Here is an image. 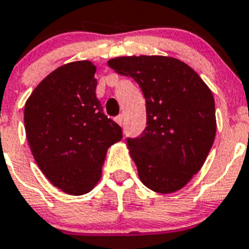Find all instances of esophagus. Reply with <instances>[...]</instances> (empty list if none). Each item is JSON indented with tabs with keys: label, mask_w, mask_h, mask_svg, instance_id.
I'll list each match as a JSON object with an SVG mask.
<instances>
[{
	"label": "esophagus",
	"mask_w": 249,
	"mask_h": 249,
	"mask_svg": "<svg viewBox=\"0 0 249 249\" xmlns=\"http://www.w3.org/2000/svg\"><path fill=\"white\" fill-rule=\"evenodd\" d=\"M116 122L120 124V126H123V116L122 114H120V116L116 117Z\"/></svg>",
	"instance_id": "esophagus-1"
}]
</instances>
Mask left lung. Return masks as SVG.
Returning a JSON list of instances; mask_svg holds the SVG:
<instances>
[{"instance_id": "left-lung-1", "label": "left lung", "mask_w": 249, "mask_h": 249, "mask_svg": "<svg viewBox=\"0 0 249 249\" xmlns=\"http://www.w3.org/2000/svg\"><path fill=\"white\" fill-rule=\"evenodd\" d=\"M108 66L135 80L146 100V127L140 136L127 137L140 179L159 194L180 190L213 143V92L190 66L172 57H117Z\"/></svg>"}]
</instances>
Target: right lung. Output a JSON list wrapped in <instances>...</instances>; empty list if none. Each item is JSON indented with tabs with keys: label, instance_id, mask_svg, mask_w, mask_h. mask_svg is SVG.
Masks as SVG:
<instances>
[{
	"label": "right lung",
	"instance_id": "obj_1",
	"mask_svg": "<svg viewBox=\"0 0 249 249\" xmlns=\"http://www.w3.org/2000/svg\"><path fill=\"white\" fill-rule=\"evenodd\" d=\"M95 65H63L25 103L26 139L39 169L63 192L88 194L102 177L107 150L123 137L96 98Z\"/></svg>",
	"mask_w": 249,
	"mask_h": 249
}]
</instances>
